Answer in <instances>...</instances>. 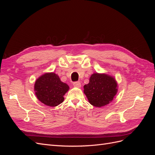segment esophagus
I'll list each match as a JSON object with an SVG mask.
<instances>
[{
  "mask_svg": "<svg viewBox=\"0 0 155 155\" xmlns=\"http://www.w3.org/2000/svg\"><path fill=\"white\" fill-rule=\"evenodd\" d=\"M73 85H74V87H77V88H80V87H81V85L80 82H79V81L74 82V83H73Z\"/></svg>",
  "mask_w": 155,
  "mask_h": 155,
  "instance_id": "esophagus-1",
  "label": "esophagus"
}]
</instances>
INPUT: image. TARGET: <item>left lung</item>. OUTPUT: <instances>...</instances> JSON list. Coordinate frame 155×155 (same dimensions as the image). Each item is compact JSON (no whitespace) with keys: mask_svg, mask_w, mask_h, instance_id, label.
Here are the masks:
<instances>
[{"mask_svg":"<svg viewBox=\"0 0 155 155\" xmlns=\"http://www.w3.org/2000/svg\"><path fill=\"white\" fill-rule=\"evenodd\" d=\"M88 102L96 107H104L112 101L118 90L116 79L105 73H94L89 83L83 87Z\"/></svg>","mask_w":155,"mask_h":155,"instance_id":"1","label":"left lung"}]
</instances>
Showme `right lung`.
Masks as SVG:
<instances>
[{
    "label": "right lung",
    "mask_w": 155,
    "mask_h": 155,
    "mask_svg": "<svg viewBox=\"0 0 155 155\" xmlns=\"http://www.w3.org/2000/svg\"><path fill=\"white\" fill-rule=\"evenodd\" d=\"M58 74L46 72L36 79L34 84L35 96L41 102L50 107H56L64 101L63 96L69 90Z\"/></svg>",
    "instance_id": "right-lung-1"
}]
</instances>
